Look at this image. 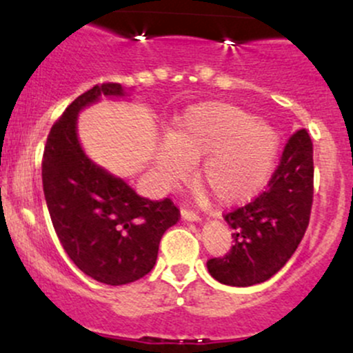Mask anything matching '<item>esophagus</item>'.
I'll use <instances>...</instances> for the list:
<instances>
[{"label": "esophagus", "mask_w": 353, "mask_h": 353, "mask_svg": "<svg viewBox=\"0 0 353 353\" xmlns=\"http://www.w3.org/2000/svg\"><path fill=\"white\" fill-rule=\"evenodd\" d=\"M181 216L184 221H189V222H199L201 217L199 214L194 212V210H188V209H182L181 210Z\"/></svg>", "instance_id": "esophagus-1"}]
</instances>
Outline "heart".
I'll list each match as a JSON object with an SVG mask.
<instances>
[{
    "instance_id": "obj_1",
    "label": "heart",
    "mask_w": 353,
    "mask_h": 353,
    "mask_svg": "<svg viewBox=\"0 0 353 353\" xmlns=\"http://www.w3.org/2000/svg\"><path fill=\"white\" fill-rule=\"evenodd\" d=\"M281 139L274 125L224 101L190 106L154 152L157 176L179 182L200 159L199 182L219 204L257 196L272 176Z\"/></svg>"
}]
</instances>
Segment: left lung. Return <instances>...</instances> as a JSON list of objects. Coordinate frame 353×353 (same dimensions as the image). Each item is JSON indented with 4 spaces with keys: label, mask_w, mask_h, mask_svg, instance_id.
<instances>
[{
    "label": "left lung",
    "mask_w": 353,
    "mask_h": 353,
    "mask_svg": "<svg viewBox=\"0 0 353 353\" xmlns=\"http://www.w3.org/2000/svg\"><path fill=\"white\" fill-rule=\"evenodd\" d=\"M314 197V148L301 129L283 149L269 188L250 204L225 214L234 245L222 259L208 261L216 281L250 287L269 281L301 244Z\"/></svg>",
    "instance_id": "left-lung-1"
}]
</instances>
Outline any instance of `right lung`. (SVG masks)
<instances>
[{"mask_svg":"<svg viewBox=\"0 0 353 353\" xmlns=\"http://www.w3.org/2000/svg\"><path fill=\"white\" fill-rule=\"evenodd\" d=\"M103 96L129 94L117 83L94 86L51 128L43 154V190L56 236L76 267L98 282L124 285L151 272L161 237L181 214L168 197L139 196L84 152L78 116Z\"/></svg>","mask_w":353,"mask_h":353,"instance_id":"right-lung-1","label":"right lung"}]
</instances>
